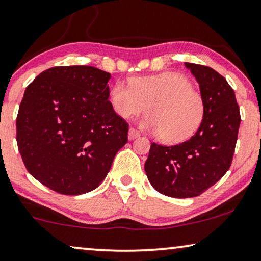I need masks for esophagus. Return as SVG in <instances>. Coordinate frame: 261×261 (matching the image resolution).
<instances>
[{
  "instance_id": "obj_1",
  "label": "esophagus",
  "mask_w": 261,
  "mask_h": 261,
  "mask_svg": "<svg viewBox=\"0 0 261 261\" xmlns=\"http://www.w3.org/2000/svg\"><path fill=\"white\" fill-rule=\"evenodd\" d=\"M137 137H140V133H138L136 128H134V127L128 128V140L133 141V140H135V138H137Z\"/></svg>"
}]
</instances>
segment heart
<instances>
[{"label": "heart", "instance_id": "heart-1", "mask_svg": "<svg viewBox=\"0 0 261 261\" xmlns=\"http://www.w3.org/2000/svg\"><path fill=\"white\" fill-rule=\"evenodd\" d=\"M112 110L127 119L144 112L148 115L141 126L159 134L166 143L187 141L200 127L204 118V100L186 75L163 72L155 75L134 77L130 85L118 81L108 95Z\"/></svg>", "mask_w": 261, "mask_h": 261}]
</instances>
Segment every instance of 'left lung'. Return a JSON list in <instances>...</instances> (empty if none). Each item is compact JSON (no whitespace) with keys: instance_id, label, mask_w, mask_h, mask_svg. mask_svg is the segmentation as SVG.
<instances>
[{"instance_id":"8db88e82","label":"left lung","mask_w":261,"mask_h":261,"mask_svg":"<svg viewBox=\"0 0 261 261\" xmlns=\"http://www.w3.org/2000/svg\"><path fill=\"white\" fill-rule=\"evenodd\" d=\"M204 100V118L193 137L176 144L151 143L144 171L151 186L166 196L187 199L206 191L231 165L241 123L235 92L226 79L207 66L186 62Z\"/></svg>"}]
</instances>
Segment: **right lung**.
Returning a JSON list of instances; mask_svg holds the SVG:
<instances>
[{
	"label": "right lung",
	"instance_id": "right-lung-1",
	"mask_svg": "<svg viewBox=\"0 0 261 261\" xmlns=\"http://www.w3.org/2000/svg\"><path fill=\"white\" fill-rule=\"evenodd\" d=\"M110 78L91 66H60L26 88L16 142L29 173L49 189L64 195L96 189L126 144L128 125L108 101Z\"/></svg>",
	"mask_w": 261,
	"mask_h": 261
}]
</instances>
